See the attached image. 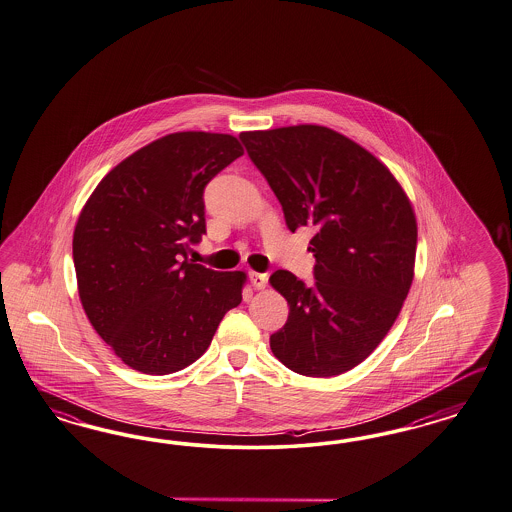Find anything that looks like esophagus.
Instances as JSON below:
<instances>
[{
	"instance_id": "34e87169",
	"label": "esophagus",
	"mask_w": 512,
	"mask_h": 512,
	"mask_svg": "<svg viewBox=\"0 0 512 512\" xmlns=\"http://www.w3.org/2000/svg\"><path fill=\"white\" fill-rule=\"evenodd\" d=\"M249 280H251V285H253L255 289H265L268 276H266V274H259V272H251Z\"/></svg>"
}]
</instances>
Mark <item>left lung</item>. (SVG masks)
<instances>
[{
	"mask_svg": "<svg viewBox=\"0 0 512 512\" xmlns=\"http://www.w3.org/2000/svg\"><path fill=\"white\" fill-rule=\"evenodd\" d=\"M240 140L289 230L316 229L308 247L316 285L287 270L268 280L289 306L270 350L302 376L352 371L388 335L414 280L412 202L384 162L333 128L297 124L242 132Z\"/></svg>",
	"mask_w": 512,
	"mask_h": 512,
	"instance_id": "1",
	"label": "left lung"
}]
</instances>
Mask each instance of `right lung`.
Segmentation results:
<instances>
[{
	"mask_svg": "<svg viewBox=\"0 0 512 512\" xmlns=\"http://www.w3.org/2000/svg\"><path fill=\"white\" fill-rule=\"evenodd\" d=\"M242 155L230 134L162 136L109 170L79 213V299L94 331L130 369L162 376L189 367L242 302L246 272L180 261L206 232L204 187Z\"/></svg>",
	"mask_w": 512,
	"mask_h": 512,
	"instance_id": "right-lung-1",
	"label": "right lung"
}]
</instances>
